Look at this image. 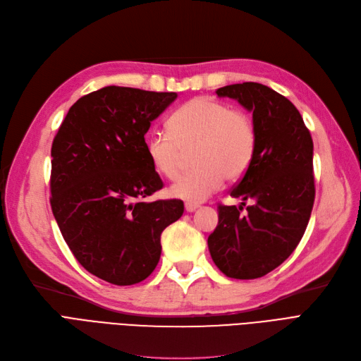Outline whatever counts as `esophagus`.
<instances>
[{"label":"esophagus","mask_w":361,"mask_h":361,"mask_svg":"<svg viewBox=\"0 0 361 361\" xmlns=\"http://www.w3.org/2000/svg\"><path fill=\"white\" fill-rule=\"evenodd\" d=\"M197 207H199V205H196V204H189V202L184 205V208H185V211H188V212H193V211H196V209H197Z\"/></svg>","instance_id":"34e87169"}]
</instances>
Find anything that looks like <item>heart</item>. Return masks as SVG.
Returning a JSON list of instances; mask_svg holds the SVG:
<instances>
[{"label": "heart", "instance_id": "obj_1", "mask_svg": "<svg viewBox=\"0 0 361 361\" xmlns=\"http://www.w3.org/2000/svg\"><path fill=\"white\" fill-rule=\"evenodd\" d=\"M166 128L145 141L153 169L176 180L183 153L195 149L196 168L171 185L169 195L189 204H201L220 190L224 178L235 181L250 168L256 154L257 130L252 118L232 106L209 98H193L173 111Z\"/></svg>", "mask_w": 361, "mask_h": 361}]
</instances>
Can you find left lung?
Wrapping results in <instances>:
<instances>
[{"mask_svg": "<svg viewBox=\"0 0 361 361\" xmlns=\"http://www.w3.org/2000/svg\"><path fill=\"white\" fill-rule=\"evenodd\" d=\"M216 93L252 113L257 147L250 168L231 190L243 202L239 208L219 205V224L208 236V248L226 276L255 279L278 268L306 231L315 199L314 144L296 106L274 89L247 82ZM247 198L253 204L243 215Z\"/></svg>", "mask_w": 361, "mask_h": 361, "instance_id": "1", "label": "left lung"}]
</instances>
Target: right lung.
<instances>
[{
  "label": "right lung",
  "instance_id": "add662e5",
  "mask_svg": "<svg viewBox=\"0 0 361 361\" xmlns=\"http://www.w3.org/2000/svg\"><path fill=\"white\" fill-rule=\"evenodd\" d=\"M176 92L106 86L80 98L51 144L50 205L83 268L114 286L144 281L159 263L160 235L183 201L142 202L164 188L144 135Z\"/></svg>",
  "mask_w": 361,
  "mask_h": 361
}]
</instances>
